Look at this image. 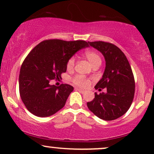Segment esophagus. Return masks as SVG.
I'll return each instance as SVG.
<instances>
[{"label":"esophagus","instance_id":"34e87169","mask_svg":"<svg viewBox=\"0 0 154 154\" xmlns=\"http://www.w3.org/2000/svg\"><path fill=\"white\" fill-rule=\"evenodd\" d=\"M75 91H79V93H85L84 90H82V89H80V88H75Z\"/></svg>","mask_w":154,"mask_h":154}]
</instances>
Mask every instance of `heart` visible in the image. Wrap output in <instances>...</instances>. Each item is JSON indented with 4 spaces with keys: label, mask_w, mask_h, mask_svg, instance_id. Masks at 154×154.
<instances>
[{
    "label": "heart",
    "mask_w": 154,
    "mask_h": 154,
    "mask_svg": "<svg viewBox=\"0 0 154 154\" xmlns=\"http://www.w3.org/2000/svg\"><path fill=\"white\" fill-rule=\"evenodd\" d=\"M85 56L89 63H91L92 66H94L95 65H100L101 63V59L99 56V55L96 52L93 51H87L85 53ZM75 59L74 57L70 58L69 60L67 62V69H71L75 66ZM73 82L77 85L80 86V87H87L89 85V81L87 79L85 78L82 76H77L73 79Z\"/></svg>",
    "instance_id": "obj_1"
}]
</instances>
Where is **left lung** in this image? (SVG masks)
Listing matches in <instances>:
<instances>
[{
  "instance_id": "1",
  "label": "left lung",
  "mask_w": 154,
  "mask_h": 154,
  "mask_svg": "<svg viewBox=\"0 0 154 154\" xmlns=\"http://www.w3.org/2000/svg\"><path fill=\"white\" fill-rule=\"evenodd\" d=\"M103 56L106 61L102 78L95 85L98 91L106 93L97 94L87 106L95 116L106 121L120 117L130 109L135 95V79L128 59L118 47L106 42H88Z\"/></svg>"
}]
</instances>
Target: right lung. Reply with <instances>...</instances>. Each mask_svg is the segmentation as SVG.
I'll list each match as a JSON object with an SVG mask.
<instances>
[{"instance_id": "right-lung-1", "label": "right lung", "mask_w": 154, "mask_h": 154, "mask_svg": "<svg viewBox=\"0 0 154 154\" xmlns=\"http://www.w3.org/2000/svg\"><path fill=\"white\" fill-rule=\"evenodd\" d=\"M89 47L84 40H45L27 55L21 66L19 84L23 103L32 114L46 117L64 106L74 88L62 84L57 87L51 80H59L66 72L67 62L77 51Z\"/></svg>"}]
</instances>
